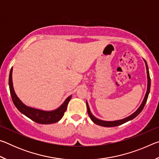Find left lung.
<instances>
[{"label": "left lung", "instance_id": "obj_1", "mask_svg": "<svg viewBox=\"0 0 159 159\" xmlns=\"http://www.w3.org/2000/svg\"><path fill=\"white\" fill-rule=\"evenodd\" d=\"M144 61L145 66H146V69H147V89L146 94H145L144 98L143 99V101H142V104H140V106L139 107V108L137 109L136 111H134L133 114H131L130 116H129L126 117L125 118H123V119L117 120H113V121H107V120H103L98 119V118H96V117L94 116L92 114V113H91V111H90V109L89 105H88V102L86 101V105H87V109H88V115H89L90 119L93 120V123H95V124L98 125L104 126V127H114V126L120 125H121V124H123V123H125L126 122L129 121V120L133 119V118H135L137 116H138L139 114H140V112L142 111V109H143L145 105V104H146V102H147L148 96H149V92H150V86H151V79H150V76H149V69H148V66H147V61H145L144 60Z\"/></svg>", "mask_w": 159, "mask_h": 159}]
</instances>
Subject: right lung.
<instances>
[{
    "instance_id": "right-lung-1",
    "label": "right lung",
    "mask_w": 159,
    "mask_h": 159,
    "mask_svg": "<svg viewBox=\"0 0 159 159\" xmlns=\"http://www.w3.org/2000/svg\"><path fill=\"white\" fill-rule=\"evenodd\" d=\"M12 75V67L10 69L9 76L10 95H11L12 102L15 106L17 107L21 114L25 115L26 116H27L36 123H40V124H52V123L58 122L63 117L64 112L66 111L67 109V105H68L70 99H71V95L69 96L60 107L55 110H52V111H44V110L32 108V107L25 105L16 95L14 88H13Z\"/></svg>"
}]
</instances>
